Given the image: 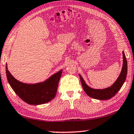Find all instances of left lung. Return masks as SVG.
I'll use <instances>...</instances> for the list:
<instances>
[{
  "mask_svg": "<svg viewBox=\"0 0 134 134\" xmlns=\"http://www.w3.org/2000/svg\"><path fill=\"white\" fill-rule=\"evenodd\" d=\"M123 55V65L122 70L119 77L113 85L109 88L103 89V90H94L91 88L85 83L83 78L79 75L80 80H81L82 86L85 92L90 97L99 100H108L111 99L115 96L118 91L120 90L124 81H125L126 76L127 73V62L124 52H122Z\"/></svg>",
  "mask_w": 134,
  "mask_h": 134,
  "instance_id": "left-lung-1",
  "label": "left lung"
}]
</instances>
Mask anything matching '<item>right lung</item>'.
I'll use <instances>...</instances> for the list:
<instances>
[{
  "mask_svg": "<svg viewBox=\"0 0 134 134\" xmlns=\"http://www.w3.org/2000/svg\"><path fill=\"white\" fill-rule=\"evenodd\" d=\"M7 80L12 88L23 100L30 105L47 103L56 96L62 70H60L43 83L34 85L23 83L16 80L9 72L6 65Z\"/></svg>",
  "mask_w": 134,
  "mask_h": 134,
  "instance_id": "obj_1",
  "label": "right lung"
}]
</instances>
